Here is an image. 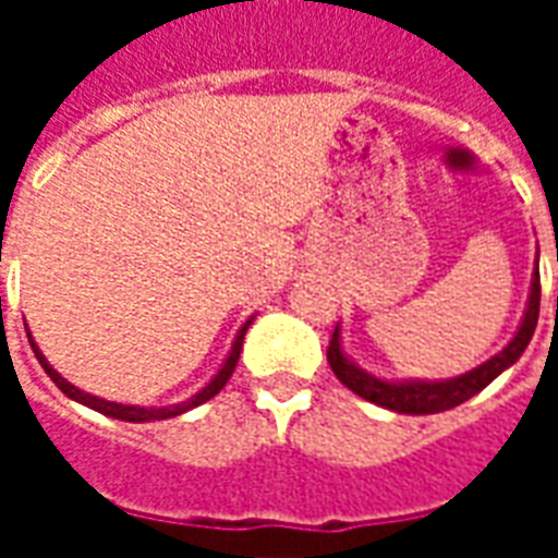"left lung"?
Wrapping results in <instances>:
<instances>
[{
    "label": "left lung",
    "mask_w": 558,
    "mask_h": 558,
    "mask_svg": "<svg viewBox=\"0 0 558 558\" xmlns=\"http://www.w3.org/2000/svg\"><path fill=\"white\" fill-rule=\"evenodd\" d=\"M558 263V251H556ZM538 307H541V278H538V259H535V271H532V287H529V302L520 319L517 335L508 340V347L502 352H496L493 359H487L478 367H472L466 374L454 376V379H383L362 371L359 364L352 362L343 343H340V326L331 335L328 343V364L343 386L355 391L359 398L371 400L376 407L391 412H403V415H433V412L454 410L460 403H466L469 398H475L481 388H487L496 376L508 371L511 364L526 352L529 340L535 335L538 326Z\"/></svg>",
    "instance_id": "left-lung-1"
}]
</instances>
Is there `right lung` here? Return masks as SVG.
<instances>
[{
  "label": "right lung",
  "instance_id": "1",
  "mask_svg": "<svg viewBox=\"0 0 558 558\" xmlns=\"http://www.w3.org/2000/svg\"><path fill=\"white\" fill-rule=\"evenodd\" d=\"M254 323V316L244 323L242 328H239V335H235V340H232V350L230 355L223 359V364H220V371L211 379H208L206 386L199 388L196 395H191L187 400H182V403H170V407H128V403H113V400H104V398H95V395H89V391H83V388L71 386L65 376L56 371L53 364L44 359V352L38 350V343L32 340V331L26 328V335H29V343H32V352H35V359H38V364L44 367V374L53 379L56 386H59V391L62 395H68L71 400H77V403H83V407H89V410L101 412V415H110V418H119V421H134V424H143V421H163V418H175V415H182V412L194 410V407H199V403H206V400H211L215 395H218L220 388L227 386V379L232 376V371H235V364H239V352H242V340H244V331H247V326Z\"/></svg>",
  "mask_w": 558,
  "mask_h": 558
}]
</instances>
